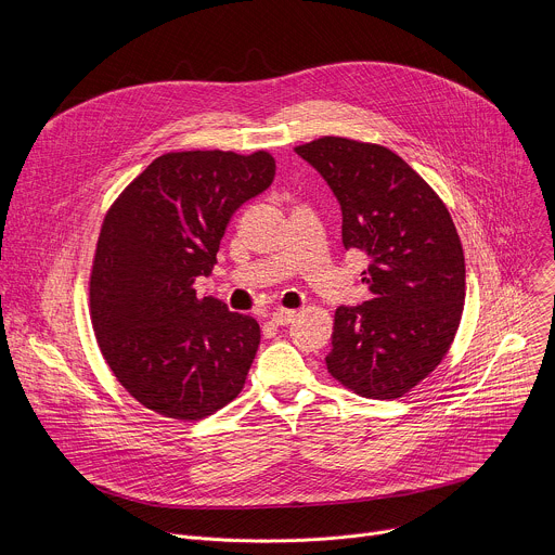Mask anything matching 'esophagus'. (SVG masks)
I'll use <instances>...</instances> for the list:
<instances>
[{"mask_svg":"<svg viewBox=\"0 0 555 555\" xmlns=\"http://www.w3.org/2000/svg\"><path fill=\"white\" fill-rule=\"evenodd\" d=\"M296 319V311L294 309H276L272 313V323L274 325H289Z\"/></svg>","mask_w":555,"mask_h":555,"instance_id":"1","label":"esophagus"}]
</instances>
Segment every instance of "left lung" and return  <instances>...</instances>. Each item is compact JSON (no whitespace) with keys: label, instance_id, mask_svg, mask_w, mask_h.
Here are the masks:
<instances>
[{"label":"left lung","instance_id":"left-lung-1","mask_svg":"<svg viewBox=\"0 0 555 555\" xmlns=\"http://www.w3.org/2000/svg\"><path fill=\"white\" fill-rule=\"evenodd\" d=\"M334 191L343 244L369 257L371 298L338 307L327 371L369 400H398L448 353L465 259L439 195L386 146L325 135L294 149Z\"/></svg>","mask_w":555,"mask_h":555}]
</instances>
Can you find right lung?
<instances>
[{"label": "right lung", "instance_id": "obj_1", "mask_svg": "<svg viewBox=\"0 0 555 555\" xmlns=\"http://www.w3.org/2000/svg\"><path fill=\"white\" fill-rule=\"evenodd\" d=\"M274 171L268 151H173L107 210L90 276L92 325L112 373L144 409L197 422L242 392L259 323L193 285L212 272L232 212Z\"/></svg>", "mask_w": 555, "mask_h": 555}]
</instances>
